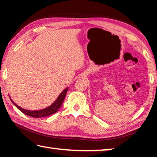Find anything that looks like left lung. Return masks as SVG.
I'll return each instance as SVG.
<instances>
[{"instance_id":"left-lung-1","label":"left lung","mask_w":157,"mask_h":157,"mask_svg":"<svg viewBox=\"0 0 157 157\" xmlns=\"http://www.w3.org/2000/svg\"><path fill=\"white\" fill-rule=\"evenodd\" d=\"M67 91H68V87L61 93V94L59 95V96L57 97V99L55 100V101L52 103V104H51L50 106H48V107H47L46 108L42 109L34 110V111L27 110V109H25L20 107L19 106H18L15 102H13V100L11 99V98L10 97V95L9 97L10 98V100H11L12 102L14 104V105H15L16 107L18 108V109H19L22 113L29 116L34 117V118H41V117L48 116L51 115V114H54L55 113H56L58 111V109L60 108L61 105H62V102L63 100H64Z\"/></svg>"}]
</instances>
